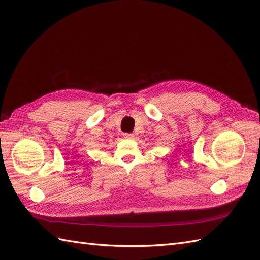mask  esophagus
I'll use <instances>...</instances> for the list:
<instances>
[{
    "label": "esophagus",
    "mask_w": 260,
    "mask_h": 260,
    "mask_svg": "<svg viewBox=\"0 0 260 260\" xmlns=\"http://www.w3.org/2000/svg\"><path fill=\"white\" fill-rule=\"evenodd\" d=\"M123 137H124L125 139H132V138H133V135H132V133H124Z\"/></svg>",
    "instance_id": "obj_1"
}]
</instances>
